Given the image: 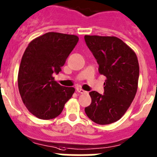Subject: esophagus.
<instances>
[{
	"label": "esophagus",
	"instance_id": "1",
	"mask_svg": "<svg viewBox=\"0 0 157 157\" xmlns=\"http://www.w3.org/2000/svg\"><path fill=\"white\" fill-rule=\"evenodd\" d=\"M76 91H77L78 93H81V94H84V93H86V91H85V90H83L82 89H80V88L76 89Z\"/></svg>",
	"mask_w": 157,
	"mask_h": 157
}]
</instances>
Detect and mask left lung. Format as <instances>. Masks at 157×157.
<instances>
[{
    "mask_svg": "<svg viewBox=\"0 0 157 157\" xmlns=\"http://www.w3.org/2000/svg\"><path fill=\"white\" fill-rule=\"evenodd\" d=\"M85 41L106 76L104 94L90 93L92 102L85 112L98 124H108L121 118L134 100L138 89L139 65L134 50L115 36H85Z\"/></svg>",
    "mask_w": 157,
    "mask_h": 157,
    "instance_id": "left-lung-1",
    "label": "left lung"
}]
</instances>
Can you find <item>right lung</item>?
I'll return each mask as SVG.
<instances>
[{
  "label": "right lung",
  "instance_id": "add662e5",
  "mask_svg": "<svg viewBox=\"0 0 157 157\" xmlns=\"http://www.w3.org/2000/svg\"><path fill=\"white\" fill-rule=\"evenodd\" d=\"M78 41L75 35L50 32L32 40L23 54L18 75L20 96L29 111L43 120L61 114L75 93L54 81Z\"/></svg>",
  "mask_w": 157,
  "mask_h": 157
}]
</instances>
